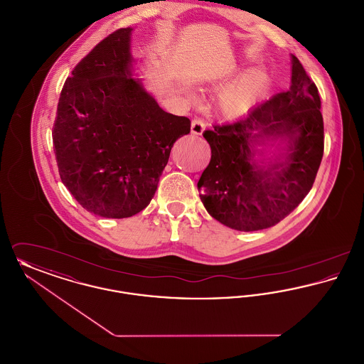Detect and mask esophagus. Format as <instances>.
<instances>
[{
	"label": "esophagus",
	"instance_id": "1",
	"mask_svg": "<svg viewBox=\"0 0 364 364\" xmlns=\"http://www.w3.org/2000/svg\"><path fill=\"white\" fill-rule=\"evenodd\" d=\"M205 129H206V122L202 119H193L191 122V132L193 135H202Z\"/></svg>",
	"mask_w": 364,
	"mask_h": 364
}]
</instances>
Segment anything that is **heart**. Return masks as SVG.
<instances>
[{
    "instance_id": "b5f03b06",
    "label": "heart",
    "mask_w": 364,
    "mask_h": 364,
    "mask_svg": "<svg viewBox=\"0 0 364 364\" xmlns=\"http://www.w3.org/2000/svg\"><path fill=\"white\" fill-rule=\"evenodd\" d=\"M267 86V73L260 68H248L229 82L218 97V106L226 117L245 113Z\"/></svg>"
}]
</instances>
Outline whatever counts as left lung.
Segmentation results:
<instances>
[{
	"label": "left lung",
	"instance_id": "left-lung-1",
	"mask_svg": "<svg viewBox=\"0 0 364 364\" xmlns=\"http://www.w3.org/2000/svg\"><path fill=\"white\" fill-rule=\"evenodd\" d=\"M291 87L245 116L203 132L211 159L199 178L200 200L221 224L242 232L276 225L311 190L323 156L318 88L291 55ZM267 144L279 154L262 156Z\"/></svg>",
	"mask_w": 364,
	"mask_h": 364
}]
</instances>
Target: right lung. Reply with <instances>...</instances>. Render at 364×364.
<instances>
[{
  "instance_id": "add662e5",
  "label": "right lung",
  "mask_w": 364,
  "mask_h": 364,
  "mask_svg": "<svg viewBox=\"0 0 364 364\" xmlns=\"http://www.w3.org/2000/svg\"><path fill=\"white\" fill-rule=\"evenodd\" d=\"M132 27L106 36L63 87L53 147L63 184L87 211L128 218L147 208L191 122L166 113L134 70Z\"/></svg>"
}]
</instances>
